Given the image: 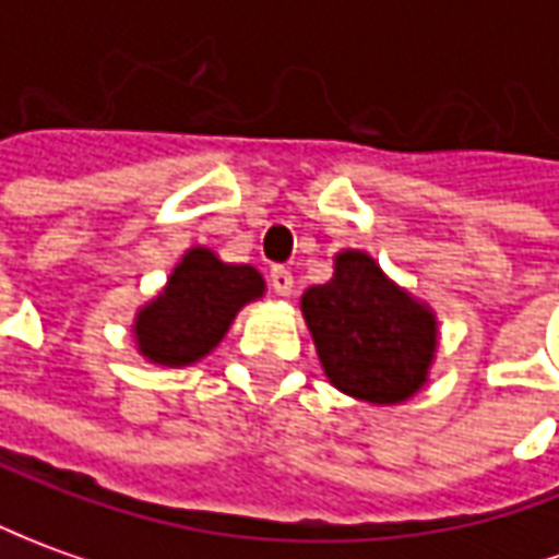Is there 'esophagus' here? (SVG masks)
<instances>
[{
	"instance_id": "obj_1",
	"label": "esophagus",
	"mask_w": 559,
	"mask_h": 559,
	"mask_svg": "<svg viewBox=\"0 0 559 559\" xmlns=\"http://www.w3.org/2000/svg\"><path fill=\"white\" fill-rule=\"evenodd\" d=\"M271 286L276 295L288 298V295H292V288H295V276H292L288 267H271Z\"/></svg>"
}]
</instances>
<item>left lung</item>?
<instances>
[{"mask_svg":"<svg viewBox=\"0 0 559 559\" xmlns=\"http://www.w3.org/2000/svg\"><path fill=\"white\" fill-rule=\"evenodd\" d=\"M301 313L334 390L368 404H402L426 386L438 317L368 252H337L329 283L301 295Z\"/></svg>","mask_w":559,"mask_h":559,"instance_id":"8db88e82","label":"left lung"}]
</instances>
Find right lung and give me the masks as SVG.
<instances>
[{"instance_id": "obj_1", "label": "right lung", "mask_w": 559, "mask_h": 559, "mask_svg": "<svg viewBox=\"0 0 559 559\" xmlns=\"http://www.w3.org/2000/svg\"><path fill=\"white\" fill-rule=\"evenodd\" d=\"M264 276L252 264H228L206 246H191L167 286L133 319V341L145 361L185 368L210 356L246 304L264 298Z\"/></svg>"}]
</instances>
